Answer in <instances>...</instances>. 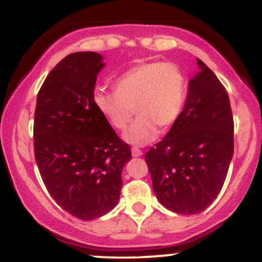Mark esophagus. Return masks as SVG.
Masks as SVG:
<instances>
[{
	"label": "esophagus",
	"instance_id": "34e87169",
	"mask_svg": "<svg viewBox=\"0 0 262 262\" xmlns=\"http://www.w3.org/2000/svg\"><path fill=\"white\" fill-rule=\"evenodd\" d=\"M132 155H133L134 158H139V156L143 155V151L138 148H132Z\"/></svg>",
	"mask_w": 262,
	"mask_h": 262
}]
</instances>
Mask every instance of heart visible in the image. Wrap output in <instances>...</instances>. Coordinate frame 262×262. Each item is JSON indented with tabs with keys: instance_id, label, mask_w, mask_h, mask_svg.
Segmentation results:
<instances>
[{
	"instance_id": "1",
	"label": "heart",
	"mask_w": 262,
	"mask_h": 262,
	"mask_svg": "<svg viewBox=\"0 0 262 262\" xmlns=\"http://www.w3.org/2000/svg\"><path fill=\"white\" fill-rule=\"evenodd\" d=\"M187 98V80L173 62H144L122 74L113 92L98 91L93 102L111 127L124 130L133 108L137 121L124 134L132 145L143 146L154 141L159 127L170 128L181 116Z\"/></svg>"
}]
</instances>
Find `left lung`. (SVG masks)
Returning <instances> with one entry per match:
<instances>
[{"instance_id": "obj_1", "label": "left lung", "mask_w": 262, "mask_h": 262, "mask_svg": "<svg viewBox=\"0 0 262 262\" xmlns=\"http://www.w3.org/2000/svg\"><path fill=\"white\" fill-rule=\"evenodd\" d=\"M197 64L181 116L145 154L156 198L180 214H198L215 200L234 152L229 96L202 60Z\"/></svg>"}]
</instances>
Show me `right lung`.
I'll list each match as a JSON object with an SVG mask.
<instances>
[{"label":"right lung","instance_id":"1","mask_svg":"<svg viewBox=\"0 0 262 262\" xmlns=\"http://www.w3.org/2000/svg\"><path fill=\"white\" fill-rule=\"evenodd\" d=\"M102 59L93 52L65 56L39 90L34 113V155L45 187L82 221L117 206L123 166L132 159L93 102Z\"/></svg>","mask_w":262,"mask_h":262}]
</instances>
